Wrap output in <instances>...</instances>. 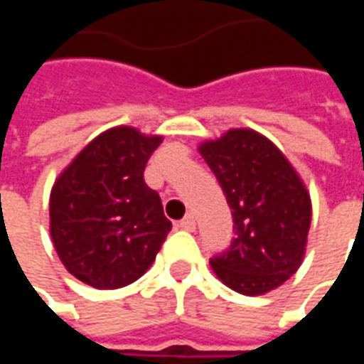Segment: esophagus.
I'll list each match as a JSON object with an SVG mask.
<instances>
[{
  "label": "esophagus",
  "instance_id": "34e87169",
  "mask_svg": "<svg viewBox=\"0 0 364 364\" xmlns=\"http://www.w3.org/2000/svg\"><path fill=\"white\" fill-rule=\"evenodd\" d=\"M179 228L189 230V232H193V230H195V218H193V214H187V216H185V218L179 222Z\"/></svg>",
  "mask_w": 364,
  "mask_h": 364
}]
</instances>
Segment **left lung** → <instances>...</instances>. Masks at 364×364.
<instances>
[{"label":"left lung","instance_id":"8db88e82","mask_svg":"<svg viewBox=\"0 0 364 364\" xmlns=\"http://www.w3.org/2000/svg\"><path fill=\"white\" fill-rule=\"evenodd\" d=\"M226 195L236 237L210 267L226 287L259 296L302 265L312 203L306 185L277 146L250 128H232L198 146Z\"/></svg>","mask_w":364,"mask_h":364}]
</instances>
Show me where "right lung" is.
Segmentation results:
<instances>
[{"label":"right lung","instance_id":"1","mask_svg":"<svg viewBox=\"0 0 364 364\" xmlns=\"http://www.w3.org/2000/svg\"><path fill=\"white\" fill-rule=\"evenodd\" d=\"M161 144L132 127L93 138L50 193V236L64 267L93 289L140 279L171 230L144 167Z\"/></svg>","mask_w":364,"mask_h":364}]
</instances>
